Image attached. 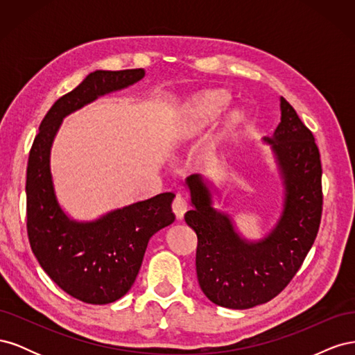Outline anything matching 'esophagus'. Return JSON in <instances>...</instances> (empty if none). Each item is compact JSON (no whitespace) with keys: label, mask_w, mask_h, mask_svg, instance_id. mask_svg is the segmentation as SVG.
Returning <instances> with one entry per match:
<instances>
[{"label":"esophagus","mask_w":355,"mask_h":355,"mask_svg":"<svg viewBox=\"0 0 355 355\" xmlns=\"http://www.w3.org/2000/svg\"><path fill=\"white\" fill-rule=\"evenodd\" d=\"M171 207H173V213L176 214V219L182 220L185 216L187 210H188V202L182 196H176V198L173 201V206H171Z\"/></svg>","instance_id":"obj_1"}]
</instances>
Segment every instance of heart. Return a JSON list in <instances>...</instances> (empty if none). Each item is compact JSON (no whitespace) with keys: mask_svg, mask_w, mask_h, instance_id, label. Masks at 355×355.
Listing matches in <instances>:
<instances>
[{"mask_svg":"<svg viewBox=\"0 0 355 355\" xmlns=\"http://www.w3.org/2000/svg\"><path fill=\"white\" fill-rule=\"evenodd\" d=\"M230 103V96L223 92H207L196 99L194 110V121L202 127L213 121L214 118L220 115V112L227 108ZM241 112L239 110H234L230 112L227 120V128H234L241 121Z\"/></svg>","mask_w":355,"mask_h":355,"instance_id":"heart-1","label":"heart"}]
</instances>
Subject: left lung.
<instances>
[{
	"label": "left lung",
	"instance_id": "left-lung-1",
	"mask_svg": "<svg viewBox=\"0 0 355 355\" xmlns=\"http://www.w3.org/2000/svg\"><path fill=\"white\" fill-rule=\"evenodd\" d=\"M280 111L274 135L262 141L271 146L284 200L280 218L263 239H244L230 214L213 206L214 185L209 179L191 175L185 180L192 206L185 222L198 239L197 278L202 293L219 306L247 309L275 297L317 237L323 210L318 148L284 98Z\"/></svg>",
	"mask_w": 355,
	"mask_h": 355
}]
</instances>
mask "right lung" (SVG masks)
Masks as SVG:
<instances>
[{
  "mask_svg": "<svg viewBox=\"0 0 355 355\" xmlns=\"http://www.w3.org/2000/svg\"><path fill=\"white\" fill-rule=\"evenodd\" d=\"M144 77L142 68L89 73L78 87L51 106L29 153L26 227L31 249L51 280L85 304H111L132 288L149 239L175 222V194L163 192L94 220H75L56 197L50 168L53 141L67 115Z\"/></svg>",
  "mask_w": 355,
  "mask_h": 355,
  "instance_id": "1",
  "label": "right lung"
}]
</instances>
